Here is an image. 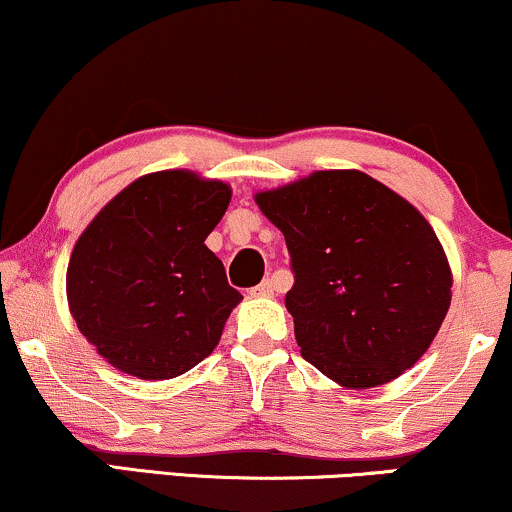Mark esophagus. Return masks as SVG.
<instances>
[{
	"label": "esophagus",
	"mask_w": 512,
	"mask_h": 512,
	"mask_svg": "<svg viewBox=\"0 0 512 512\" xmlns=\"http://www.w3.org/2000/svg\"><path fill=\"white\" fill-rule=\"evenodd\" d=\"M250 295H252V297H274V283H271L269 278H267V281H262L260 286L252 288Z\"/></svg>",
	"instance_id": "esophagus-1"
}]
</instances>
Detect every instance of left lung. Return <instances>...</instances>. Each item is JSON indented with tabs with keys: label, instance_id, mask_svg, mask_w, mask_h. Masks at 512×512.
<instances>
[{
	"label": "left lung",
	"instance_id": "obj_1",
	"mask_svg": "<svg viewBox=\"0 0 512 512\" xmlns=\"http://www.w3.org/2000/svg\"><path fill=\"white\" fill-rule=\"evenodd\" d=\"M286 238V307L309 364L347 390L399 378L451 304L449 260L428 219L359 170H319L255 193Z\"/></svg>",
	"mask_w": 512,
	"mask_h": 512
}]
</instances>
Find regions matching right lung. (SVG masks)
Instances as JSON below:
<instances>
[{"mask_svg":"<svg viewBox=\"0 0 512 512\" xmlns=\"http://www.w3.org/2000/svg\"><path fill=\"white\" fill-rule=\"evenodd\" d=\"M231 186L191 170L134 179L77 238L68 309L80 333L120 373L170 380L219 345L243 295L205 238Z\"/></svg>","mask_w":512,"mask_h":512,"instance_id":"right-lung-1","label":"right lung"}]
</instances>
